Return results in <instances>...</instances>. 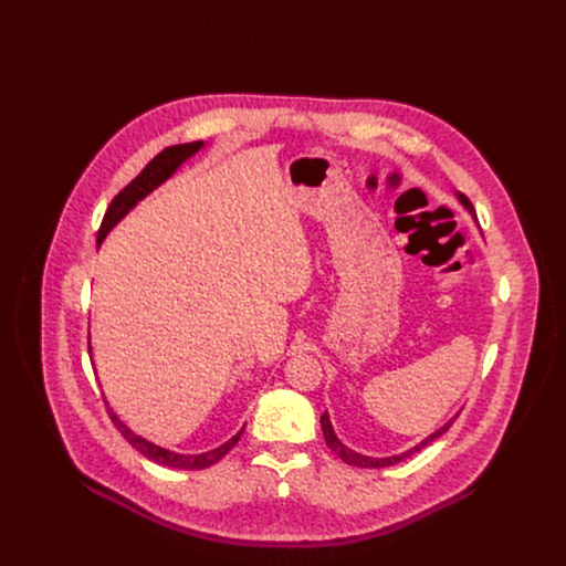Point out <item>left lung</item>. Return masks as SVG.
I'll use <instances>...</instances> for the list:
<instances>
[{
    "mask_svg": "<svg viewBox=\"0 0 566 566\" xmlns=\"http://www.w3.org/2000/svg\"><path fill=\"white\" fill-rule=\"evenodd\" d=\"M459 201L474 214V210H472V203L463 197V195H459ZM459 417V415H457ZM457 417H452L448 423H443L437 432H432L430 437H426L421 443H417L415 448H410V450H406V452H400V454H391V457H367V454H360V452H356V450H352V448H347L338 437H336V432H334V426H332V421H329V415L325 412L319 417V423H322V432H325V441H327V446H329V450H334L347 465H354V468H387V465H394V463H398V461H406L408 457H412V454H417L419 450H423L426 446H430L432 441H437L443 432H448L450 430V426L454 423V419Z\"/></svg>",
    "mask_w": 566,
    "mask_h": 566,
    "instance_id": "left-lung-1",
    "label": "left lung"
}]
</instances>
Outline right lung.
<instances>
[{"mask_svg": "<svg viewBox=\"0 0 566 566\" xmlns=\"http://www.w3.org/2000/svg\"><path fill=\"white\" fill-rule=\"evenodd\" d=\"M203 147V140H195V143H184V145H172V147H166L164 151H158L149 164L143 168V172L129 184L125 186L109 203L105 217H103V223H101V230H98V247L103 244V239L109 234V230L138 203L143 201L151 190H156L160 184H166L179 168L184 160H188L190 156H195L199 149ZM92 352V347H90ZM107 412L114 421V426L118 428V432L127 439V443L132 448H136L143 457L151 459L154 463L158 465H168V468H175V470H203L212 463H217L221 457H226L228 450L234 448V443L239 441L241 432H244V428H241L232 439H228L223 446L210 450V452H201V454H181V452H175V450H168V448H160L143 437H138L136 432H132L118 417L116 412L107 406Z\"/></svg>", "mask_w": 566, "mask_h": 566, "instance_id": "add662e5", "label": "right lung"}]
</instances>
